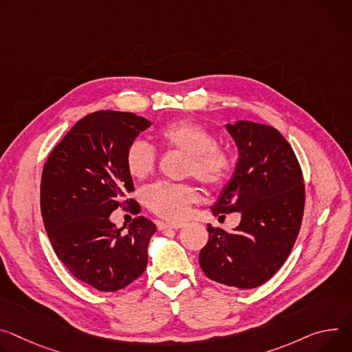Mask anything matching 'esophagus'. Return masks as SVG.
<instances>
[{
  "label": "esophagus",
  "instance_id": "1",
  "mask_svg": "<svg viewBox=\"0 0 352 352\" xmlns=\"http://www.w3.org/2000/svg\"><path fill=\"white\" fill-rule=\"evenodd\" d=\"M184 226V223H160L158 228L160 229H174V230H178Z\"/></svg>",
  "mask_w": 352,
  "mask_h": 352
}]
</instances>
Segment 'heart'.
Instances as JSON below:
<instances>
[{
    "label": "heart",
    "mask_w": 352,
    "mask_h": 352,
    "mask_svg": "<svg viewBox=\"0 0 352 352\" xmlns=\"http://www.w3.org/2000/svg\"><path fill=\"white\" fill-rule=\"evenodd\" d=\"M157 139L164 146L186 155L185 175H192L208 188H217L226 182L232 173L233 162L229 151L216 144L213 133L204 124L179 119L160 127ZM155 150L144 140L136 139L127 146L124 163L127 173L136 179H143L155 167ZM199 198L198 190L189 184L157 182L147 188L146 205L158 216L167 220H182L189 208Z\"/></svg>",
    "instance_id": "1"
}]
</instances>
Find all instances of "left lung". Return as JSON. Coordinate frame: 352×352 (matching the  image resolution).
I'll return each instance as SVG.
<instances>
[{
    "mask_svg": "<svg viewBox=\"0 0 352 352\" xmlns=\"http://www.w3.org/2000/svg\"><path fill=\"white\" fill-rule=\"evenodd\" d=\"M226 129L239 160L210 209L214 216L240 212L241 221L232 233L208 225L199 264L212 280L252 289L289 257L302 225L305 184L291 144L275 127L237 120Z\"/></svg>",
    "mask_w": 352,
    "mask_h": 352,
    "instance_id": "1",
    "label": "left lung"
}]
</instances>
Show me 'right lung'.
Wrapping results in <instances>:
<instances>
[{
  "instance_id": "1",
  "label": "right lung",
  "mask_w": 352,
  "mask_h": 352,
  "mask_svg": "<svg viewBox=\"0 0 352 352\" xmlns=\"http://www.w3.org/2000/svg\"><path fill=\"white\" fill-rule=\"evenodd\" d=\"M151 126L131 112L98 111L80 119L53 148L43 167L41 210L47 237L65 267L101 292H115L147 267L155 225L135 217L123 230L111 221L119 206L138 208L124 154Z\"/></svg>"
}]
</instances>
